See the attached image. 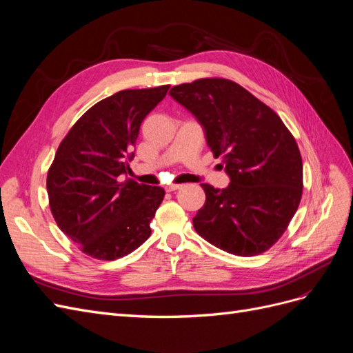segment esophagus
I'll return each instance as SVG.
<instances>
[{
	"label": "esophagus",
	"mask_w": 353,
	"mask_h": 353,
	"mask_svg": "<svg viewBox=\"0 0 353 353\" xmlns=\"http://www.w3.org/2000/svg\"><path fill=\"white\" fill-rule=\"evenodd\" d=\"M179 188H183V185H181V184H174V185H168L165 190L168 191V193H172V191H176Z\"/></svg>",
	"instance_id": "34e87169"
}]
</instances>
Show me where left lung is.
I'll return each instance as SVG.
<instances>
[{
	"instance_id": "obj_1",
	"label": "left lung",
	"mask_w": 353,
	"mask_h": 353,
	"mask_svg": "<svg viewBox=\"0 0 353 353\" xmlns=\"http://www.w3.org/2000/svg\"><path fill=\"white\" fill-rule=\"evenodd\" d=\"M193 114L230 176L227 188L201 184L206 201L193 218L200 237L237 256H254L279 240L303 187L296 140L276 113L239 83L206 78L170 88Z\"/></svg>"
}]
</instances>
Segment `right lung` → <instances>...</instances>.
I'll list each match as a JSON object with an SVG mask.
<instances>
[{"label":"right lung","mask_w":353,"mask_h":353,"mask_svg":"<svg viewBox=\"0 0 353 353\" xmlns=\"http://www.w3.org/2000/svg\"><path fill=\"white\" fill-rule=\"evenodd\" d=\"M169 85L123 90L94 104L57 148L48 176L51 213L59 228L95 259L130 254L150 237L165 190L123 179L141 122Z\"/></svg>","instance_id":"add662e5"}]
</instances>
